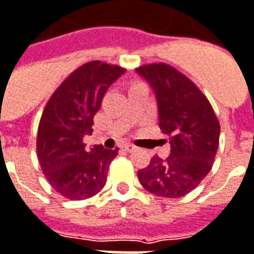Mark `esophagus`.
I'll use <instances>...</instances> for the list:
<instances>
[{
    "instance_id": "1",
    "label": "esophagus",
    "mask_w": 254,
    "mask_h": 254,
    "mask_svg": "<svg viewBox=\"0 0 254 254\" xmlns=\"http://www.w3.org/2000/svg\"><path fill=\"white\" fill-rule=\"evenodd\" d=\"M122 148H124L125 151H127V152H129V151H135V149H136V146H135V145H132V143H124V145H122Z\"/></svg>"
}]
</instances>
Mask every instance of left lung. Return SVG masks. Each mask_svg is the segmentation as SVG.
<instances>
[{
  "mask_svg": "<svg viewBox=\"0 0 254 254\" xmlns=\"http://www.w3.org/2000/svg\"><path fill=\"white\" fill-rule=\"evenodd\" d=\"M136 71L155 93L159 127L170 136L171 145L167 159L155 155L138 171L139 183L159 197H184L213 167L220 138L218 119L197 84L175 67L151 63Z\"/></svg>",
  "mask_w": 254,
  "mask_h": 254,
  "instance_id": "obj_1",
  "label": "left lung"
}]
</instances>
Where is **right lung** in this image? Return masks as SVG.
<instances>
[{"label": "right lung", "mask_w": 254, "mask_h": 254, "mask_svg": "<svg viewBox=\"0 0 254 254\" xmlns=\"http://www.w3.org/2000/svg\"><path fill=\"white\" fill-rule=\"evenodd\" d=\"M125 68L89 62L70 73L49 99L37 132V157L49 184L68 200H86L105 187L119 148L95 145L86 151L83 136L92 133L93 118L106 90Z\"/></svg>", "instance_id": "1"}]
</instances>
